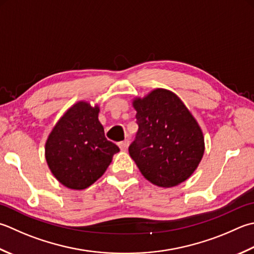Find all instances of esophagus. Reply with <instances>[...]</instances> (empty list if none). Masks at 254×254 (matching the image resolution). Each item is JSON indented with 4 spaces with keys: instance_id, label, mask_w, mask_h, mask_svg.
Returning <instances> with one entry per match:
<instances>
[{
    "instance_id": "esophagus-1",
    "label": "esophagus",
    "mask_w": 254,
    "mask_h": 254,
    "mask_svg": "<svg viewBox=\"0 0 254 254\" xmlns=\"http://www.w3.org/2000/svg\"><path fill=\"white\" fill-rule=\"evenodd\" d=\"M119 147L121 148V151H127L128 147V141H123V142H119Z\"/></svg>"
}]
</instances>
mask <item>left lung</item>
<instances>
[{"label": "left lung", "mask_w": 254, "mask_h": 254, "mask_svg": "<svg viewBox=\"0 0 254 254\" xmlns=\"http://www.w3.org/2000/svg\"><path fill=\"white\" fill-rule=\"evenodd\" d=\"M133 107L138 130L128 153L142 175L160 187L185 182L205 151L195 118L175 93L165 89L135 99Z\"/></svg>", "instance_id": "8db88e82"}]
</instances>
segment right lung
Instances as JSON below:
<instances>
[{
    "label": "right lung",
    "instance_id": "add662e5",
    "mask_svg": "<svg viewBox=\"0 0 254 254\" xmlns=\"http://www.w3.org/2000/svg\"><path fill=\"white\" fill-rule=\"evenodd\" d=\"M99 107L78 102L54 127L45 146L49 168L64 186L84 190L100 178L120 151L104 136Z\"/></svg>",
    "mask_w": 254,
    "mask_h": 254
}]
</instances>
